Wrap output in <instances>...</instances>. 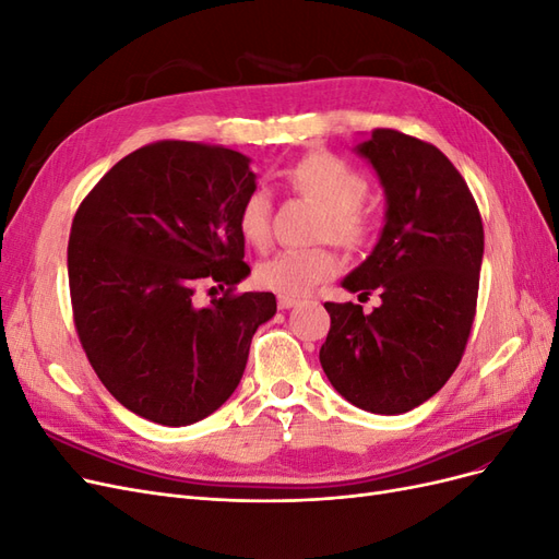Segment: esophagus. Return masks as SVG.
Instances as JSON below:
<instances>
[{
    "label": "esophagus",
    "mask_w": 559,
    "mask_h": 559,
    "mask_svg": "<svg viewBox=\"0 0 559 559\" xmlns=\"http://www.w3.org/2000/svg\"><path fill=\"white\" fill-rule=\"evenodd\" d=\"M277 306H280V310H289V308L298 306V298H296V296H284V294H280V296H277Z\"/></svg>",
    "instance_id": "34e87169"
}]
</instances>
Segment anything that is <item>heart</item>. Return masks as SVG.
I'll return each mask as SVG.
<instances>
[{
	"instance_id": "obj_1",
	"label": "heart",
	"mask_w": 559,
	"mask_h": 559,
	"mask_svg": "<svg viewBox=\"0 0 559 559\" xmlns=\"http://www.w3.org/2000/svg\"><path fill=\"white\" fill-rule=\"evenodd\" d=\"M284 177L294 191L324 207L317 228L319 240L329 238L345 249H361L373 240L376 218L364 207L368 177L357 167L329 151H314L294 163ZM270 226H273V198L263 186H257L242 200L238 228L247 245L265 247ZM337 265L341 263L331 247H289L259 263L257 282L275 294L302 296L310 294L319 282L333 277Z\"/></svg>"
}]
</instances>
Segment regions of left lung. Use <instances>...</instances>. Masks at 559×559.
Here are the masks:
<instances>
[{"mask_svg":"<svg viewBox=\"0 0 559 559\" xmlns=\"http://www.w3.org/2000/svg\"><path fill=\"white\" fill-rule=\"evenodd\" d=\"M386 195L380 240L343 280L347 292L380 294L364 314L324 302L331 314L319 361L335 392L361 411L401 415L441 389L460 366L476 317L483 218L443 151L378 128L357 146Z\"/></svg>","mask_w":559,"mask_h":559,"instance_id":"1","label":"left lung"}]
</instances>
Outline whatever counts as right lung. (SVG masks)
I'll list each match as a JSON object with an SVG mask.
<instances>
[{"mask_svg":"<svg viewBox=\"0 0 559 559\" xmlns=\"http://www.w3.org/2000/svg\"><path fill=\"white\" fill-rule=\"evenodd\" d=\"M226 146L163 140L132 151L83 198L67 247L74 326L86 357L128 411L165 427L212 415L240 384L270 292L249 275L238 212L257 189ZM202 278L227 286L198 307Z\"/></svg>","mask_w":559,"mask_h":559,"instance_id":"right-lung-1","label":"right lung"}]
</instances>
